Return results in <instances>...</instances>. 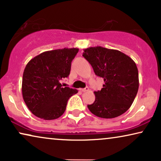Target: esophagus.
Listing matches in <instances>:
<instances>
[{"mask_svg":"<svg viewBox=\"0 0 161 161\" xmlns=\"http://www.w3.org/2000/svg\"><path fill=\"white\" fill-rule=\"evenodd\" d=\"M80 90L81 92H86L89 91V88L86 87V88H84V89H80Z\"/></svg>","mask_w":161,"mask_h":161,"instance_id":"esophagus-1","label":"esophagus"}]
</instances>
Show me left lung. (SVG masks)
Wrapping results in <instances>:
<instances>
[{
    "mask_svg": "<svg viewBox=\"0 0 161 161\" xmlns=\"http://www.w3.org/2000/svg\"><path fill=\"white\" fill-rule=\"evenodd\" d=\"M83 56L94 73L104 80L100 91L94 92L95 100L88 105L89 111L100 118L112 119L125 113L133 103L139 80L136 63L117 50L100 46L84 50Z\"/></svg>",
    "mask_w": 161,
    "mask_h": 161,
    "instance_id": "obj_1",
    "label": "left lung"
}]
</instances>
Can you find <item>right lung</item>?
Segmentation results:
<instances>
[{
	"instance_id": "1",
	"label": "right lung",
	"mask_w": 161,
	"mask_h": 161,
	"mask_svg": "<svg viewBox=\"0 0 161 161\" xmlns=\"http://www.w3.org/2000/svg\"><path fill=\"white\" fill-rule=\"evenodd\" d=\"M78 48H64L42 53L24 69L22 93L26 105L37 117L56 119L64 113L70 97L78 90L62 87L60 80L67 78Z\"/></svg>"
}]
</instances>
